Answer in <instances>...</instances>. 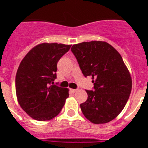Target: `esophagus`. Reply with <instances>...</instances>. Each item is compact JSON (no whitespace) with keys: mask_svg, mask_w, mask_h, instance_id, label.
<instances>
[{"mask_svg":"<svg viewBox=\"0 0 148 148\" xmlns=\"http://www.w3.org/2000/svg\"><path fill=\"white\" fill-rule=\"evenodd\" d=\"M70 91H71L72 92H75L78 91V90H77V89H70Z\"/></svg>","mask_w":148,"mask_h":148,"instance_id":"1","label":"esophagus"}]
</instances>
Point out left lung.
<instances>
[{
	"label": "left lung",
	"instance_id": "8db88e82",
	"mask_svg": "<svg viewBox=\"0 0 148 148\" xmlns=\"http://www.w3.org/2000/svg\"><path fill=\"white\" fill-rule=\"evenodd\" d=\"M71 50L82 73L92 77L94 91L86 90L80 104L84 116L93 124L114 119L124 109L132 89V78L121 55L105 41L92 40L73 45Z\"/></svg>",
	"mask_w": 148,
	"mask_h": 148
}]
</instances>
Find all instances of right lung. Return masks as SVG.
Returning <instances> with one entry per match:
<instances>
[{"mask_svg":"<svg viewBox=\"0 0 148 148\" xmlns=\"http://www.w3.org/2000/svg\"><path fill=\"white\" fill-rule=\"evenodd\" d=\"M71 47L57 43L34 47L23 58L15 77V91L21 108L33 119L49 121L61 112L69 89L53 84L57 63Z\"/></svg>","mask_w":148,"mask_h":148,"instance_id":"add662e5","label":"right lung"}]
</instances>
